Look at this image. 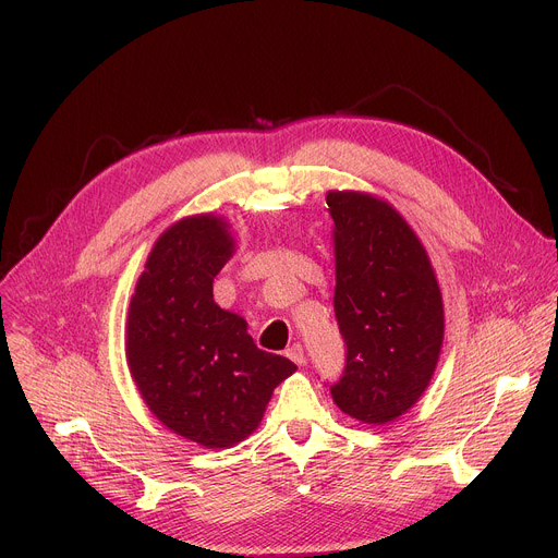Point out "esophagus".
<instances>
[{
	"instance_id": "obj_1",
	"label": "esophagus",
	"mask_w": 558,
	"mask_h": 558,
	"mask_svg": "<svg viewBox=\"0 0 558 558\" xmlns=\"http://www.w3.org/2000/svg\"><path fill=\"white\" fill-rule=\"evenodd\" d=\"M287 357H289L293 364H298V366H304V362H306L302 344H293V347H289V349H287Z\"/></svg>"
}]
</instances>
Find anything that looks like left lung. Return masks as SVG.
<instances>
[{
	"label": "left lung",
	"mask_w": 558,
	"mask_h": 558,
	"mask_svg": "<svg viewBox=\"0 0 558 558\" xmlns=\"http://www.w3.org/2000/svg\"><path fill=\"white\" fill-rule=\"evenodd\" d=\"M336 317L347 366L331 386L338 409L381 426L428 388L444 342V302L430 258L390 203L331 190Z\"/></svg>",
	"instance_id": "8db88e82"
}]
</instances>
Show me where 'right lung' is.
I'll return each mask as SVG.
<instances>
[{"instance_id":"1","label":"right lung","mask_w":558,"mask_h":558,"mask_svg":"<svg viewBox=\"0 0 558 558\" xmlns=\"http://www.w3.org/2000/svg\"><path fill=\"white\" fill-rule=\"evenodd\" d=\"M233 252L222 216L177 220L154 243L128 308L125 357L143 402L203 448L247 439L274 388L298 368L260 351L245 317L214 302V278Z\"/></svg>"}]
</instances>
